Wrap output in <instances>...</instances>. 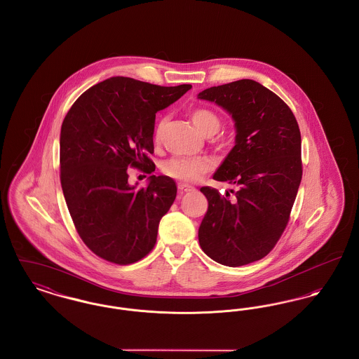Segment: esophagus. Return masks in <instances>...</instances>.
<instances>
[{
    "label": "esophagus",
    "instance_id": "1",
    "mask_svg": "<svg viewBox=\"0 0 359 359\" xmlns=\"http://www.w3.org/2000/svg\"><path fill=\"white\" fill-rule=\"evenodd\" d=\"M177 189H179V191H180L182 194H184V192H192V191H195V187L189 186V184H184V183H179V184H177Z\"/></svg>",
    "mask_w": 359,
    "mask_h": 359
}]
</instances>
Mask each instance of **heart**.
<instances>
[{"label":"heart","instance_id":"b5f03b06","mask_svg":"<svg viewBox=\"0 0 359 359\" xmlns=\"http://www.w3.org/2000/svg\"><path fill=\"white\" fill-rule=\"evenodd\" d=\"M191 121L198 128V131L206 137L214 135L219 131L222 126V121L219 115L209 108H196L191 112ZM164 119H160L154 127V140L160 141L163 128H164ZM211 168V160L205 156L196 157H183V158H170L164 163L163 172L176 180L180 182H195L205 173H208Z\"/></svg>","mask_w":359,"mask_h":359}]
</instances>
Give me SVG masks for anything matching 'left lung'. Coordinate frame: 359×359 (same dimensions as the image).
<instances>
[{"label": "left lung", "instance_id": "8db88e82", "mask_svg": "<svg viewBox=\"0 0 359 359\" xmlns=\"http://www.w3.org/2000/svg\"><path fill=\"white\" fill-rule=\"evenodd\" d=\"M198 97L222 107L236 122V145L212 177L240 187L233 199L201 189L209 208L199 244L219 264H250L270 253L290 219L302 177L299 127L289 106L253 80L211 86Z\"/></svg>", "mask_w": 359, "mask_h": 359}]
</instances>
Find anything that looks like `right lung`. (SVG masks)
I'll use <instances>...</instances> for the list:
<instances>
[{
	"label": "right lung",
	"mask_w": 359,
	"mask_h": 359,
	"mask_svg": "<svg viewBox=\"0 0 359 359\" xmlns=\"http://www.w3.org/2000/svg\"><path fill=\"white\" fill-rule=\"evenodd\" d=\"M190 84L160 86L130 77L93 85L65 116L60 169L65 201L85 245L107 262L126 266L156 245L160 219L177 187L151 175L147 187L128 184L127 168L151 173L156 165V112L180 99Z\"/></svg>",
	"instance_id": "add662e5"
}]
</instances>
